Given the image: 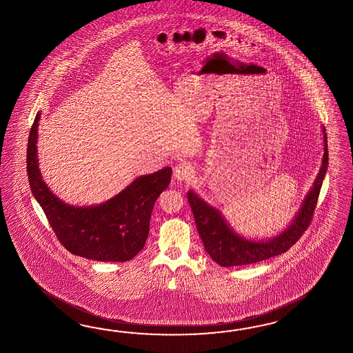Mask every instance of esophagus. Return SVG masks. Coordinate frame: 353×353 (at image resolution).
Wrapping results in <instances>:
<instances>
[{"label":"esophagus","mask_w":353,"mask_h":353,"mask_svg":"<svg viewBox=\"0 0 353 353\" xmlns=\"http://www.w3.org/2000/svg\"><path fill=\"white\" fill-rule=\"evenodd\" d=\"M173 176L177 181H189L194 176V168L189 162H181L174 167Z\"/></svg>","instance_id":"1"}]
</instances>
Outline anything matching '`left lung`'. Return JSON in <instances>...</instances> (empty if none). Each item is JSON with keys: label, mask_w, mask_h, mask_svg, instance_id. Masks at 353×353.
<instances>
[{"label": "left lung", "mask_w": 353, "mask_h": 353, "mask_svg": "<svg viewBox=\"0 0 353 353\" xmlns=\"http://www.w3.org/2000/svg\"><path fill=\"white\" fill-rule=\"evenodd\" d=\"M324 155L318 176L314 181L306 198L292 222L282 232L267 240H252L239 234L225 221L222 212L209 205L192 190L188 191V200L194 213L199 236L204 243V249L209 256L221 267H237L258 263L265 259L281 255L300 240L307 230L314 210L316 207L319 192L327 170V139L323 128Z\"/></svg>", "instance_id": "obj_1"}]
</instances>
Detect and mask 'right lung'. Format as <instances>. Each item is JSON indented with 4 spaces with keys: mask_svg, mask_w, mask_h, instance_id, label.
Wrapping results in <instances>:
<instances>
[{
    "mask_svg": "<svg viewBox=\"0 0 353 353\" xmlns=\"http://www.w3.org/2000/svg\"><path fill=\"white\" fill-rule=\"evenodd\" d=\"M37 113L26 152L28 179L57 239L71 254L95 261H128L145 245L155 200L168 188L172 168L139 176L113 198L89 207H74L57 198L44 182L38 162Z\"/></svg>",
    "mask_w": 353,
    "mask_h": 353,
    "instance_id": "1",
    "label": "right lung"
}]
</instances>
